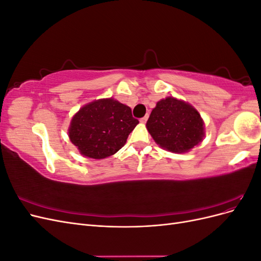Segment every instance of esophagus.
Here are the masks:
<instances>
[{
  "label": "esophagus",
  "instance_id": "esophagus-1",
  "mask_svg": "<svg viewBox=\"0 0 261 261\" xmlns=\"http://www.w3.org/2000/svg\"><path fill=\"white\" fill-rule=\"evenodd\" d=\"M147 120H148V115H146V116H144V117H141L140 118V123H143V124H145L146 122H147Z\"/></svg>",
  "mask_w": 261,
  "mask_h": 261
}]
</instances>
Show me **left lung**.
<instances>
[{
	"mask_svg": "<svg viewBox=\"0 0 261 261\" xmlns=\"http://www.w3.org/2000/svg\"><path fill=\"white\" fill-rule=\"evenodd\" d=\"M155 143L172 152H186L202 140L203 122L191 105L173 97L156 103L147 121Z\"/></svg>",
	"mask_w": 261,
	"mask_h": 261,
	"instance_id": "1",
	"label": "left lung"
}]
</instances>
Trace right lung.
Listing matches in <instances>:
<instances>
[{"label":"right lung","mask_w":261,"mask_h":261,"mask_svg":"<svg viewBox=\"0 0 261 261\" xmlns=\"http://www.w3.org/2000/svg\"><path fill=\"white\" fill-rule=\"evenodd\" d=\"M129 107L114 99H101L78 111L68 129L69 139L83 155L105 159L117 152L138 124Z\"/></svg>","instance_id":"1"}]
</instances>
